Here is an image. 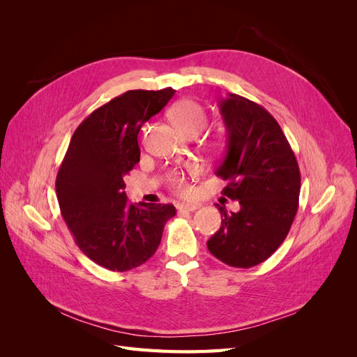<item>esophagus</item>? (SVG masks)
I'll list each match as a JSON object with an SVG mask.
<instances>
[{
    "instance_id": "1",
    "label": "esophagus",
    "mask_w": 357,
    "mask_h": 357,
    "mask_svg": "<svg viewBox=\"0 0 357 357\" xmlns=\"http://www.w3.org/2000/svg\"><path fill=\"white\" fill-rule=\"evenodd\" d=\"M199 208V204H178L180 211H195Z\"/></svg>"
}]
</instances>
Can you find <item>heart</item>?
I'll use <instances>...</instances> for the list:
<instances>
[{
  "label": "heart",
  "mask_w": 357,
  "mask_h": 357,
  "mask_svg": "<svg viewBox=\"0 0 357 357\" xmlns=\"http://www.w3.org/2000/svg\"><path fill=\"white\" fill-rule=\"evenodd\" d=\"M168 117L172 125L185 135H197L202 131L205 123H207V114H205V110L197 101L192 100H180L176 104H172L171 109L168 110ZM168 181L169 186L174 190L180 193L189 192L188 183L185 181V177H183L180 172H171Z\"/></svg>",
  "instance_id": "1"
}]
</instances>
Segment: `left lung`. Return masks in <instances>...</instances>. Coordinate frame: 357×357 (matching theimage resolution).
<instances>
[{"label": "left lung", "instance_id": "obj_1", "mask_svg": "<svg viewBox=\"0 0 357 357\" xmlns=\"http://www.w3.org/2000/svg\"><path fill=\"white\" fill-rule=\"evenodd\" d=\"M226 152L215 176L238 213L219 207L220 229L207 241L210 253L235 268L262 264L287 236L298 211L301 174L286 135L262 105L229 93L219 102Z\"/></svg>", "mask_w": 357, "mask_h": 357}]
</instances>
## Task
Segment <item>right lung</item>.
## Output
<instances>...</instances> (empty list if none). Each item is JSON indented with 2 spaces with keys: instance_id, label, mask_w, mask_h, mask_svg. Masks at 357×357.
Returning <instances> with one entry per match:
<instances>
[{
  "instance_id": "obj_1",
  "label": "right lung",
  "mask_w": 357,
  "mask_h": 357,
  "mask_svg": "<svg viewBox=\"0 0 357 357\" xmlns=\"http://www.w3.org/2000/svg\"><path fill=\"white\" fill-rule=\"evenodd\" d=\"M174 89L128 91L75 129L56 176V197L74 241L91 261L123 273L159 247L172 204L128 202L123 176L139 162L138 132Z\"/></svg>"
}]
</instances>
